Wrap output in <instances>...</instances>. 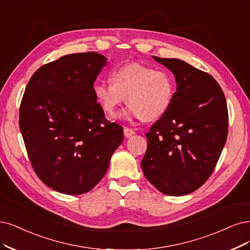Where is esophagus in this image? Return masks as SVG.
Listing matches in <instances>:
<instances>
[{"instance_id":"1","label":"esophagus","mask_w":250,"mask_h":250,"mask_svg":"<svg viewBox=\"0 0 250 250\" xmlns=\"http://www.w3.org/2000/svg\"><path fill=\"white\" fill-rule=\"evenodd\" d=\"M124 134H125V136L126 138H128V137L133 136V135L135 134V132L132 130V128L125 126V127H124Z\"/></svg>"}]
</instances>
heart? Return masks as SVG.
<instances>
[{
    "instance_id": "b5f03b06",
    "label": "heart",
    "mask_w": 250,
    "mask_h": 250,
    "mask_svg": "<svg viewBox=\"0 0 250 250\" xmlns=\"http://www.w3.org/2000/svg\"><path fill=\"white\" fill-rule=\"evenodd\" d=\"M175 92L174 79L166 70H154L141 63H127L112 73V83L105 80L94 85V95L108 115H114L125 100L122 114L125 119L155 120L169 110Z\"/></svg>"
}]
</instances>
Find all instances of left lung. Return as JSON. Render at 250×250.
<instances>
[{"label": "left lung", "mask_w": 250, "mask_h": 250, "mask_svg": "<svg viewBox=\"0 0 250 250\" xmlns=\"http://www.w3.org/2000/svg\"><path fill=\"white\" fill-rule=\"evenodd\" d=\"M153 59L177 83L171 106L150 127L141 162L146 179L168 196H184L215 169L228 137L229 113L217 81L177 59Z\"/></svg>", "instance_id": "1"}]
</instances>
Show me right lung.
Instances as JSON below:
<instances>
[{
    "instance_id": "add662e5",
    "label": "right lung",
    "mask_w": 250,
    "mask_h": 250,
    "mask_svg": "<svg viewBox=\"0 0 250 250\" xmlns=\"http://www.w3.org/2000/svg\"><path fill=\"white\" fill-rule=\"evenodd\" d=\"M106 58L97 52L63 55L37 70L25 87L20 127L40 180L66 195H81L104 177L124 140L94 95Z\"/></svg>"
}]
</instances>
